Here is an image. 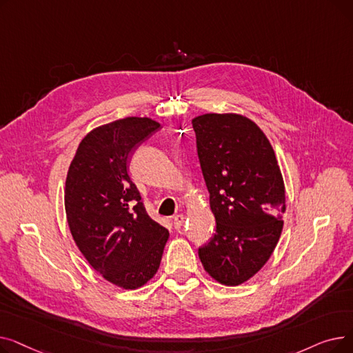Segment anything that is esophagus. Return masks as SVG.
I'll use <instances>...</instances> for the list:
<instances>
[{"instance_id":"34e87169","label":"esophagus","mask_w":353,"mask_h":353,"mask_svg":"<svg viewBox=\"0 0 353 353\" xmlns=\"http://www.w3.org/2000/svg\"><path fill=\"white\" fill-rule=\"evenodd\" d=\"M183 223H184V216L183 214H177V216L173 217V226H174V229H180L183 226Z\"/></svg>"}]
</instances>
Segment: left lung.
I'll list each match as a JSON object with an SVG mask.
<instances>
[{"mask_svg":"<svg viewBox=\"0 0 353 353\" xmlns=\"http://www.w3.org/2000/svg\"><path fill=\"white\" fill-rule=\"evenodd\" d=\"M192 123L216 219V233L199 257L216 282L239 286L279 242L286 212L281 167L265 133L242 114L209 113Z\"/></svg>","mask_w":353,"mask_h":353,"instance_id":"1","label":"left lung"}]
</instances>
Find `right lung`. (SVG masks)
<instances>
[{
	"label": "right lung",
	"instance_id": "1",
	"mask_svg": "<svg viewBox=\"0 0 353 353\" xmlns=\"http://www.w3.org/2000/svg\"><path fill=\"white\" fill-rule=\"evenodd\" d=\"M160 123L125 117L81 140L65 180L68 228L87 262L105 281L133 290L156 274L169 230L147 214L127 163Z\"/></svg>",
	"mask_w": 353,
	"mask_h": 353
}]
</instances>
